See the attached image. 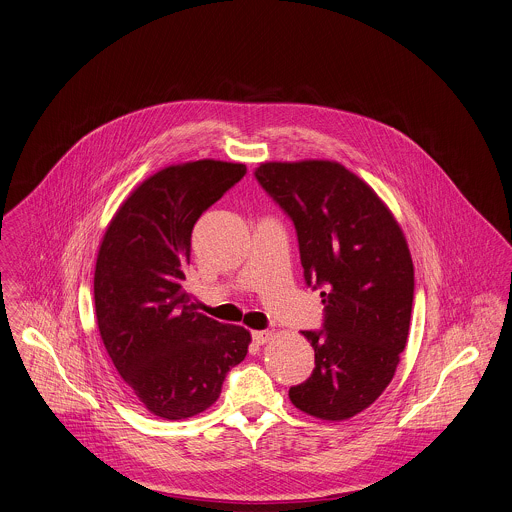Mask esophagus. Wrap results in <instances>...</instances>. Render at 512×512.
I'll use <instances>...</instances> for the list:
<instances>
[{"label": "esophagus", "mask_w": 512, "mask_h": 512, "mask_svg": "<svg viewBox=\"0 0 512 512\" xmlns=\"http://www.w3.org/2000/svg\"><path fill=\"white\" fill-rule=\"evenodd\" d=\"M251 338H253V341H255L257 345H263V343H267V341L273 338V332H269V330H259V332H253Z\"/></svg>", "instance_id": "34e87169"}]
</instances>
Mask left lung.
<instances>
[{"mask_svg": "<svg viewBox=\"0 0 512 512\" xmlns=\"http://www.w3.org/2000/svg\"><path fill=\"white\" fill-rule=\"evenodd\" d=\"M255 178L294 224L304 281L322 290V330L302 332L316 367L288 397L310 416L351 418L381 397L406 345L414 267L404 233L340 163H263Z\"/></svg>", "mask_w": 512, "mask_h": 512, "instance_id": "obj_1", "label": "left lung"}]
</instances>
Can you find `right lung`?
Listing matches in <instances>:
<instances>
[{"label": "right lung", "mask_w": 512, "mask_h": 512, "mask_svg": "<svg viewBox=\"0 0 512 512\" xmlns=\"http://www.w3.org/2000/svg\"><path fill=\"white\" fill-rule=\"evenodd\" d=\"M245 172L212 159L155 172L119 206L98 251L100 336L131 393L165 420L210 408L247 355L249 332L198 312L182 286L194 224Z\"/></svg>", "instance_id": "add662e5"}]
</instances>
